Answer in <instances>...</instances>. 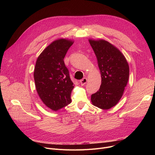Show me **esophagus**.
Listing matches in <instances>:
<instances>
[{
    "label": "esophagus",
    "instance_id": "34e87169",
    "mask_svg": "<svg viewBox=\"0 0 155 155\" xmlns=\"http://www.w3.org/2000/svg\"><path fill=\"white\" fill-rule=\"evenodd\" d=\"M87 78H83L82 80H81L80 81V84L82 85V86H83L84 84H85L86 83H87Z\"/></svg>",
    "mask_w": 155,
    "mask_h": 155
}]
</instances>
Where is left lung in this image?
I'll return each mask as SVG.
<instances>
[{"label": "left lung", "mask_w": 155, "mask_h": 155, "mask_svg": "<svg viewBox=\"0 0 155 155\" xmlns=\"http://www.w3.org/2000/svg\"><path fill=\"white\" fill-rule=\"evenodd\" d=\"M97 57L102 81L99 90L91 95L93 104L107 110L114 107L123 96L128 81V63L121 51L109 42L89 40Z\"/></svg>", "instance_id": "1"}]
</instances>
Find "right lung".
<instances>
[{"instance_id": "add662e5", "label": "right lung", "mask_w": 155, "mask_h": 155, "mask_svg": "<svg viewBox=\"0 0 155 155\" xmlns=\"http://www.w3.org/2000/svg\"><path fill=\"white\" fill-rule=\"evenodd\" d=\"M73 41L59 39L52 42L38 57L34 72L37 93L50 109L56 111L71 102L74 85L64 58Z\"/></svg>"}]
</instances>
